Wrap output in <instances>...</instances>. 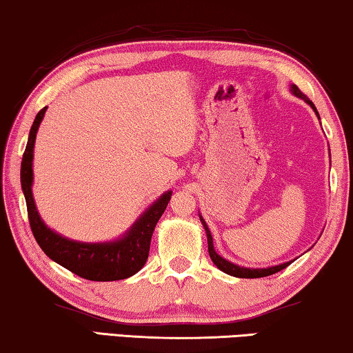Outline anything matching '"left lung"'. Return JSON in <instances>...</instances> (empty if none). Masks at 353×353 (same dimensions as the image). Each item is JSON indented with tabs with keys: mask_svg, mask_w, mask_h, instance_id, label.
Returning <instances> with one entry per match:
<instances>
[{
	"mask_svg": "<svg viewBox=\"0 0 353 353\" xmlns=\"http://www.w3.org/2000/svg\"><path fill=\"white\" fill-rule=\"evenodd\" d=\"M292 92L296 94L298 98H303L304 101H306L307 104H311V108L315 110V114L319 115V112H317V109H315V106H314V103L311 101V99H309L306 94H304L301 90H299V88L296 87V85H292ZM199 220H201V223H203V227H204V230H206V234H208V249H209V256H210V260L214 261V265L219 268L220 271H223V272H227V274H230V276H234V277H243V279H256V277H266V276H271V274H276V272H279V271H282L283 268H287L288 265H290L292 261H288V263H283V265H279V266H272V268H265V270H250V268H241V266H238V265H233V263H230V261H227L225 259H222V256H220L217 252L214 250V244H212V236H210V231H209V228H208V225H206V222H204V220L199 217Z\"/></svg>",
	"mask_w": 353,
	"mask_h": 353,
	"instance_id": "obj_1",
	"label": "left lung"
}]
</instances>
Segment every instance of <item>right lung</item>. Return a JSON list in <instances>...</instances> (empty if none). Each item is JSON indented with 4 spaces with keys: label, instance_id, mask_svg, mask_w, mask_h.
<instances>
[{
    "label": "right lung",
    "instance_id": "obj_1",
    "mask_svg": "<svg viewBox=\"0 0 353 353\" xmlns=\"http://www.w3.org/2000/svg\"><path fill=\"white\" fill-rule=\"evenodd\" d=\"M47 108H42L36 115L33 125H31L28 143H26L22 170H20V181H22L23 194L26 199V210H28L30 227L33 231L36 243L39 244L42 252L59 263L68 271L74 272L79 277L87 281L109 282L120 281L138 272L145 265L149 256L150 239L154 233L155 225L159 222L161 214L170 203L172 192H168L155 201V204L145 210V214L133 225L128 233L122 239L106 244H83L74 243L66 238H61L54 231L49 230L42 222L38 210H36L33 193H31V182H33V147L36 133H38L39 123L44 117Z\"/></svg>",
    "mask_w": 353,
    "mask_h": 353
}]
</instances>
